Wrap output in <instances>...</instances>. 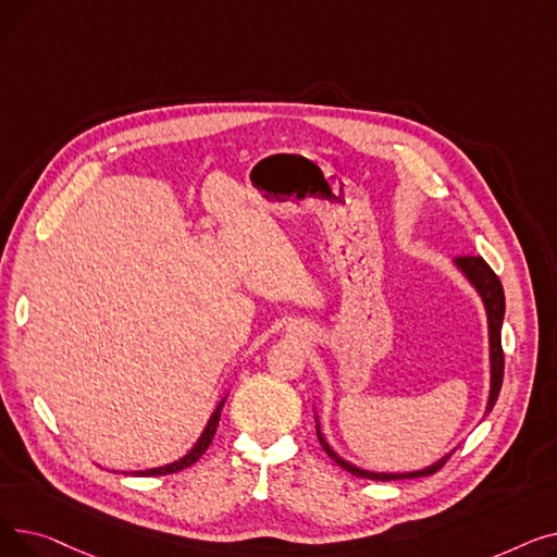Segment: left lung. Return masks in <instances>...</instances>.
I'll return each mask as SVG.
<instances>
[{"label":"left lung","instance_id":"obj_1","mask_svg":"<svg viewBox=\"0 0 557 557\" xmlns=\"http://www.w3.org/2000/svg\"><path fill=\"white\" fill-rule=\"evenodd\" d=\"M451 263L479 294V298L483 302V309H485V318H487V345H490V395H487V404H485V416H487L492 408H494V404H496V397H499L502 382H504V349H502V325H504V315H506L504 286H502L499 277H496L494 271L483 261V257L462 255V257H454ZM313 413H315V433H318L320 445H323L327 456L336 465H341L345 472L355 474L359 479L401 481V479L429 476V474L441 470V467L447 462V458L454 454V451H449L443 458H437L435 462L422 467V470H413V472H372V470H363V467L345 460L343 456H338L332 449V445L327 443V437L323 433V426H320V416H318V408L315 406H313Z\"/></svg>","mask_w":557,"mask_h":557}]
</instances>
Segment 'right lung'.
<instances>
[{
    "mask_svg": "<svg viewBox=\"0 0 557 557\" xmlns=\"http://www.w3.org/2000/svg\"><path fill=\"white\" fill-rule=\"evenodd\" d=\"M225 399H227V395L216 404V408L212 411L208 424H205L202 433L198 435V441L191 445V449H189L185 456H181L178 460H173V462H166V465H162V467H151V470H139V472H131V474H137V476H162V474L181 472V470H185V467L194 465L205 451H208V447H210V443H212V437H214L216 426H219V420H221V408H223Z\"/></svg>",
    "mask_w": 557,
    "mask_h": 557,
    "instance_id": "1",
    "label": "right lung"
}]
</instances>
